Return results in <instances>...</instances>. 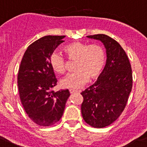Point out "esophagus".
<instances>
[{"mask_svg":"<svg viewBox=\"0 0 147 147\" xmlns=\"http://www.w3.org/2000/svg\"><path fill=\"white\" fill-rule=\"evenodd\" d=\"M69 92H70V93H77V90H74V89H69Z\"/></svg>","mask_w":147,"mask_h":147,"instance_id":"obj_1","label":"esophagus"}]
</instances>
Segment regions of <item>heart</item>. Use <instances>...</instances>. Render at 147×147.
Here are the masks:
<instances>
[{
	"mask_svg": "<svg viewBox=\"0 0 147 147\" xmlns=\"http://www.w3.org/2000/svg\"><path fill=\"white\" fill-rule=\"evenodd\" d=\"M68 59L76 61L74 73L61 80L63 88H79L88 81L100 75L106 61L105 50L98 45H89L80 42L68 44L63 47ZM49 63L52 70L59 74L66 71L65 59L58 51H53L49 55Z\"/></svg>",
	"mask_w": 147,
	"mask_h": 147,
	"instance_id": "b5f03b06",
	"label": "heart"
}]
</instances>
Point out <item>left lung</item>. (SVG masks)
<instances>
[{
  "instance_id": "8db88e82",
  "label": "left lung",
  "mask_w": 147,
  "mask_h": 147,
  "mask_svg": "<svg viewBox=\"0 0 147 147\" xmlns=\"http://www.w3.org/2000/svg\"><path fill=\"white\" fill-rule=\"evenodd\" d=\"M87 37L103 43L107 61L96 82L81 93L84 97L81 113L86 123L102 128L118 118L126 106L132 88L131 64L117 41L103 34Z\"/></svg>"
}]
</instances>
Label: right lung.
<instances>
[{"instance_id":"obj_1","label":"right lung","mask_w":147,"mask_h":147,"mask_svg":"<svg viewBox=\"0 0 147 147\" xmlns=\"http://www.w3.org/2000/svg\"><path fill=\"white\" fill-rule=\"evenodd\" d=\"M65 36L48 35L28 47L18 75L20 98L27 115L34 123L49 127L62 117L69 90H51L57 79L49 63V55L64 41Z\"/></svg>"}]
</instances>
